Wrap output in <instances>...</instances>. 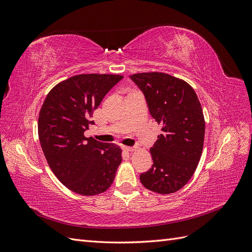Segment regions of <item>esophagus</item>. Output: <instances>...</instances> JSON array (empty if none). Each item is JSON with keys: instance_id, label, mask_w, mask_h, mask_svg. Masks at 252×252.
Segmentation results:
<instances>
[{"instance_id": "esophagus-1", "label": "esophagus", "mask_w": 252, "mask_h": 252, "mask_svg": "<svg viewBox=\"0 0 252 252\" xmlns=\"http://www.w3.org/2000/svg\"><path fill=\"white\" fill-rule=\"evenodd\" d=\"M125 151H128V152H131V151H134L135 148L134 147H127V146H124L123 148Z\"/></svg>"}]
</instances>
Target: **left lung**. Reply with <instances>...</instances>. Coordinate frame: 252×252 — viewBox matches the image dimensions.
Listing matches in <instances>:
<instances>
[{"instance_id": "obj_1", "label": "left lung", "mask_w": 252, "mask_h": 252, "mask_svg": "<svg viewBox=\"0 0 252 252\" xmlns=\"http://www.w3.org/2000/svg\"><path fill=\"white\" fill-rule=\"evenodd\" d=\"M140 88L151 117L162 125V133L150 148L151 168L141 173L144 187L168 194L191 179L202 156L205 120L193 88L185 81L163 72L129 77Z\"/></svg>"}]
</instances>
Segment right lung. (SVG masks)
I'll list each match as a JSON object with an SVG mask.
<instances>
[{"instance_id":"add662e5","label":"right lung","mask_w":252,"mask_h":252,"mask_svg":"<svg viewBox=\"0 0 252 252\" xmlns=\"http://www.w3.org/2000/svg\"><path fill=\"white\" fill-rule=\"evenodd\" d=\"M123 77L79 74L51 89L39 114V139L51 170L71 191L95 195L107 190L122 162V149L86 138L94 110Z\"/></svg>"}]
</instances>
